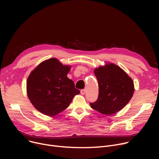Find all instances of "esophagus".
Returning a JSON list of instances; mask_svg holds the SVG:
<instances>
[{"instance_id":"esophagus-1","label":"esophagus","mask_w":159,"mask_h":159,"mask_svg":"<svg viewBox=\"0 0 159 159\" xmlns=\"http://www.w3.org/2000/svg\"><path fill=\"white\" fill-rule=\"evenodd\" d=\"M85 92H86V90H85L84 89H81V91H80V93H81L82 95H84V94H85Z\"/></svg>"}]
</instances>
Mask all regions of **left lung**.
Instances as JSON below:
<instances>
[{"instance_id":"8db88e82","label":"left lung","mask_w":159,"mask_h":159,"mask_svg":"<svg viewBox=\"0 0 159 159\" xmlns=\"http://www.w3.org/2000/svg\"><path fill=\"white\" fill-rule=\"evenodd\" d=\"M98 80V96L90 103L91 108L104 115H111L121 110L129 102L134 93V84L119 66L106 64L94 71Z\"/></svg>"}]
</instances>
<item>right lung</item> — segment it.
<instances>
[{
	"label": "right lung",
	"instance_id": "obj_1",
	"mask_svg": "<svg viewBox=\"0 0 159 159\" xmlns=\"http://www.w3.org/2000/svg\"><path fill=\"white\" fill-rule=\"evenodd\" d=\"M70 68L52 58L41 62L31 72L27 80V94L39 111L56 115L66 109L73 98L80 93L73 81L67 77Z\"/></svg>",
	"mask_w": 159,
	"mask_h": 159
}]
</instances>
